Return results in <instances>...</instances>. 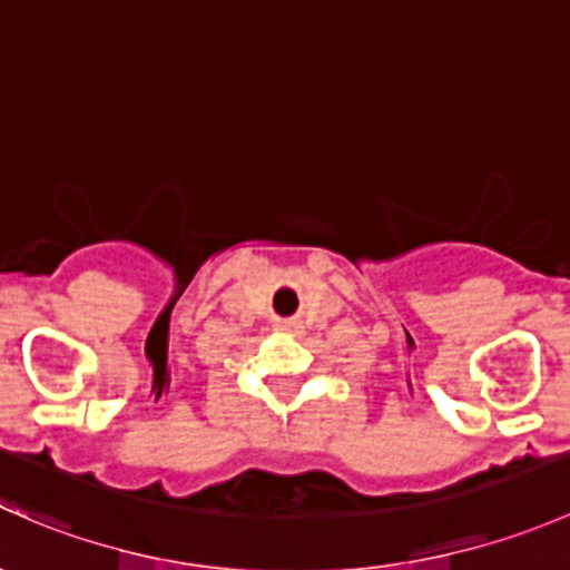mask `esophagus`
<instances>
[{
	"label": "esophagus",
	"instance_id": "obj_1",
	"mask_svg": "<svg viewBox=\"0 0 570 570\" xmlns=\"http://www.w3.org/2000/svg\"><path fill=\"white\" fill-rule=\"evenodd\" d=\"M283 328H287V332H298V324L296 321H287V324H283Z\"/></svg>",
	"mask_w": 570,
	"mask_h": 570
}]
</instances>
